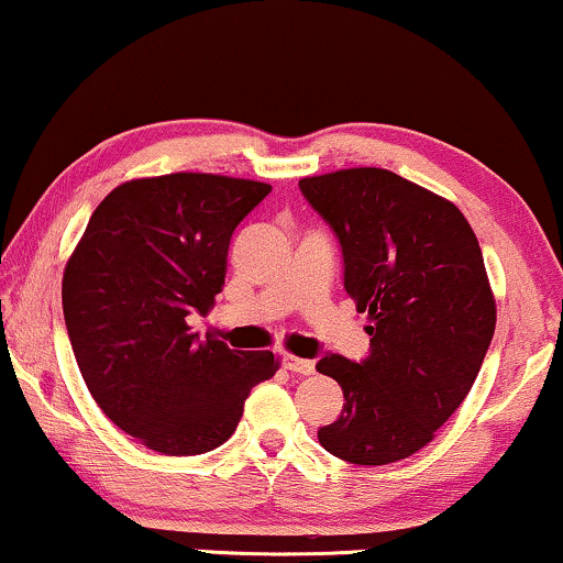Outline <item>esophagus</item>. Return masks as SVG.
<instances>
[{
	"instance_id": "esophagus-1",
	"label": "esophagus",
	"mask_w": 563,
	"mask_h": 563,
	"mask_svg": "<svg viewBox=\"0 0 563 563\" xmlns=\"http://www.w3.org/2000/svg\"><path fill=\"white\" fill-rule=\"evenodd\" d=\"M282 365L287 367L289 373H300V376H313V373H316V365L310 363V360H302V357H295V355H284Z\"/></svg>"
}]
</instances>
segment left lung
<instances>
[{
	"label": "left lung",
	"mask_w": 563,
	"mask_h": 563,
	"mask_svg": "<svg viewBox=\"0 0 563 563\" xmlns=\"http://www.w3.org/2000/svg\"><path fill=\"white\" fill-rule=\"evenodd\" d=\"M300 190L334 229L346 295L373 323L363 363L318 360L344 391L318 441L352 464L407 460L462 405L494 339L481 245L460 208L388 169L305 177Z\"/></svg>",
	"instance_id": "1"
}]
</instances>
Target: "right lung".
Returning a JSON list of instances; mask_svg holds the SVG:
<instances>
[{"label":"right lung","mask_w":563,"mask_h":563,"mask_svg":"<svg viewBox=\"0 0 563 563\" xmlns=\"http://www.w3.org/2000/svg\"><path fill=\"white\" fill-rule=\"evenodd\" d=\"M271 185L221 175L130 179L90 217L62 279L69 344L90 397L143 446L169 456L224 443L274 352L192 334L224 287L234 229Z\"/></svg>","instance_id":"obj_1"}]
</instances>
